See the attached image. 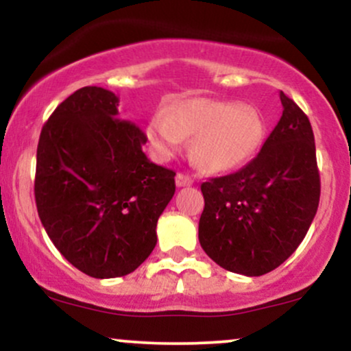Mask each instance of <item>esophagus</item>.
I'll list each match as a JSON object with an SVG mask.
<instances>
[{"instance_id":"obj_1","label":"esophagus","mask_w":351,"mask_h":351,"mask_svg":"<svg viewBox=\"0 0 351 351\" xmlns=\"http://www.w3.org/2000/svg\"><path fill=\"white\" fill-rule=\"evenodd\" d=\"M176 186L181 188V186H189V184H193V178L189 175H184V173H178L176 175Z\"/></svg>"}]
</instances>
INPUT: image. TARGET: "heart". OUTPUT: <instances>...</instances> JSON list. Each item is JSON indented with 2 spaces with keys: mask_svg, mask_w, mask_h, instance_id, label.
I'll list each match as a JSON object with an SVG mask.
<instances>
[{
  "mask_svg": "<svg viewBox=\"0 0 351 351\" xmlns=\"http://www.w3.org/2000/svg\"><path fill=\"white\" fill-rule=\"evenodd\" d=\"M263 117L254 107L213 99H189L167 112H158L147 127V138L160 158L180 150L184 136H195L191 156L208 171L237 167L259 147Z\"/></svg>",
  "mask_w": 351,
  "mask_h": 351,
  "instance_id": "heart-1",
  "label": "heart"
}]
</instances>
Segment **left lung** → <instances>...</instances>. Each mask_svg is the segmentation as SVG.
Listing matches in <instances>:
<instances>
[{"mask_svg": "<svg viewBox=\"0 0 351 351\" xmlns=\"http://www.w3.org/2000/svg\"><path fill=\"white\" fill-rule=\"evenodd\" d=\"M280 102V120L251 162L201 184V247L223 269L249 277L292 256L320 201L312 125L282 90Z\"/></svg>", "mask_w": 351, "mask_h": 351, "instance_id": "obj_1", "label": "left lung"}]
</instances>
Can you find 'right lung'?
<instances>
[{"label":"right lung","mask_w":351,"mask_h":351,"mask_svg":"<svg viewBox=\"0 0 351 351\" xmlns=\"http://www.w3.org/2000/svg\"><path fill=\"white\" fill-rule=\"evenodd\" d=\"M107 88L75 90L44 123L34 196L49 239L95 279L134 272L156 245V223L175 175L147 158V135L119 119Z\"/></svg>","instance_id":"right-lung-1"}]
</instances>
